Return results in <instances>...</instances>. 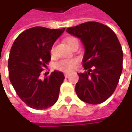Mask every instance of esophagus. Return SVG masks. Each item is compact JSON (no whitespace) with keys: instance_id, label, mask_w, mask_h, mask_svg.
Here are the masks:
<instances>
[{"instance_id":"1","label":"esophagus","mask_w":132,"mask_h":132,"mask_svg":"<svg viewBox=\"0 0 132 132\" xmlns=\"http://www.w3.org/2000/svg\"><path fill=\"white\" fill-rule=\"evenodd\" d=\"M68 76H69L68 73H64V77H65V78H68Z\"/></svg>"}]
</instances>
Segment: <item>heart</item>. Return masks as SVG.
<instances>
[{"mask_svg":"<svg viewBox=\"0 0 132 132\" xmlns=\"http://www.w3.org/2000/svg\"><path fill=\"white\" fill-rule=\"evenodd\" d=\"M75 41H78V39L74 38V37H70L68 39V44L69 45V46ZM54 52H55V47L53 45L51 46V48H50L51 55L53 56ZM76 64H77V60H76V59H62V60H60V61L55 63L54 68L59 71H62V72H65V73H70V72L73 70L74 68L76 66Z\"/></svg>","mask_w":132,"mask_h":132,"instance_id":"1","label":"heart"}]
</instances>
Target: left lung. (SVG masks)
I'll list each match as a JSON object with an SVG mask.
<instances>
[{"instance_id": "1", "label": "left lung", "mask_w": 132, "mask_h": 132, "mask_svg": "<svg viewBox=\"0 0 132 132\" xmlns=\"http://www.w3.org/2000/svg\"><path fill=\"white\" fill-rule=\"evenodd\" d=\"M66 31L81 39L85 47L83 68L76 93L84 102L99 104L109 98L119 82L123 70V50L114 32L98 22H87Z\"/></svg>"}]
</instances>
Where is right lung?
Returning a JSON list of instances; mask_svg holds the SVG:
<instances>
[{
	"instance_id": "add662e5",
	"label": "right lung",
	"mask_w": 132,
	"mask_h": 132,
	"mask_svg": "<svg viewBox=\"0 0 132 132\" xmlns=\"http://www.w3.org/2000/svg\"><path fill=\"white\" fill-rule=\"evenodd\" d=\"M64 31V28H28L12 46L8 60L9 80L20 98L31 108L47 109L58 100L64 74L55 70L44 80L39 76L51 61L50 48Z\"/></svg>"
}]
</instances>
